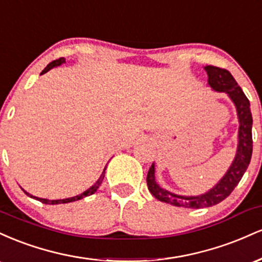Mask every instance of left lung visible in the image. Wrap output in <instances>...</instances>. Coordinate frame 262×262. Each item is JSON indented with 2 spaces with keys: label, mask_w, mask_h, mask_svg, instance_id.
<instances>
[{
  "label": "left lung",
  "mask_w": 262,
  "mask_h": 262,
  "mask_svg": "<svg viewBox=\"0 0 262 262\" xmlns=\"http://www.w3.org/2000/svg\"><path fill=\"white\" fill-rule=\"evenodd\" d=\"M204 70L208 75V85L214 91L227 93L235 104L237 118H239L237 150L235 159L223 179L208 192L200 196H179L161 188L155 181V166L154 164L151 165L146 176L150 193L161 202L173 204L176 207H185V208H204V207L215 206L224 201L240 182L250 164L252 154V116L248 97L228 70L212 65H207Z\"/></svg>",
  "instance_id": "left-lung-1"
}]
</instances>
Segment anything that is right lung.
<instances>
[{
    "mask_svg": "<svg viewBox=\"0 0 262 262\" xmlns=\"http://www.w3.org/2000/svg\"><path fill=\"white\" fill-rule=\"evenodd\" d=\"M64 62H65V59H64V58H60V59L54 60V61L50 62V64H48V66H47V68L44 69L43 71H41V74H40V75H43V74H45V73H48V71H49L50 69H53V68H55V66H59V65L64 64ZM104 171H106V167H104L103 172H102V175L100 176V179H98L97 181H96L95 185L91 186V187H90L89 189H86L85 192H82V193L79 194V196L70 197V198H65V200H53V201H50V200H47V198H38V197H35V196H32V194H29L28 192H26L25 189H23V191H25V193L27 194V196H29V197L34 198V200H37V201H40L41 203H45V204H60V203H69V202H74V201L82 200L83 197L90 196V194H93V193H95L96 191H97L98 187H100L101 183H102V181H103V179H104Z\"/></svg>",
    "mask_w": 262,
    "mask_h": 262,
    "instance_id": "add662e5",
    "label": "right lung"
}]
</instances>
